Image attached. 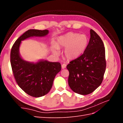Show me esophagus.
I'll return each instance as SVG.
<instances>
[{
	"mask_svg": "<svg viewBox=\"0 0 123 123\" xmlns=\"http://www.w3.org/2000/svg\"><path fill=\"white\" fill-rule=\"evenodd\" d=\"M66 66H67L66 64H63L62 65V69H65V68H66Z\"/></svg>",
	"mask_w": 123,
	"mask_h": 123,
	"instance_id": "1",
	"label": "esophagus"
}]
</instances>
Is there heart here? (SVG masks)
Instances as JSON below:
<instances>
[{
    "instance_id": "obj_1",
    "label": "heart",
    "mask_w": 123,
    "mask_h": 123,
    "mask_svg": "<svg viewBox=\"0 0 123 123\" xmlns=\"http://www.w3.org/2000/svg\"><path fill=\"white\" fill-rule=\"evenodd\" d=\"M57 46L65 48L64 55L69 59H74L82 54L88 44V38L85 34L69 32L60 36L58 39ZM53 51L55 54H59L58 48L53 46Z\"/></svg>"
}]
</instances>
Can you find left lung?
Listing matches in <instances>:
<instances>
[{"mask_svg":"<svg viewBox=\"0 0 123 123\" xmlns=\"http://www.w3.org/2000/svg\"><path fill=\"white\" fill-rule=\"evenodd\" d=\"M106 67L105 49L102 40L90 30V38L82 55L67 66L68 84L74 92L87 95L102 84Z\"/></svg>","mask_w":123,"mask_h":123,"instance_id":"obj_1","label":"left lung"}]
</instances>
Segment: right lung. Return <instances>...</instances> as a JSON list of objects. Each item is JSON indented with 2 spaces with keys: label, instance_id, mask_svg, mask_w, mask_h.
<instances>
[{
  "label": "right lung",
  "instance_id": "add662e5",
  "mask_svg": "<svg viewBox=\"0 0 123 123\" xmlns=\"http://www.w3.org/2000/svg\"><path fill=\"white\" fill-rule=\"evenodd\" d=\"M48 33L47 30H29L16 40L11 51V65L16 83L24 92L33 97H41L50 91L62 66L59 62L41 61L34 64L26 62L20 56L19 48L21 40L33 36H46Z\"/></svg>",
  "mask_w": 123,
  "mask_h": 123
}]
</instances>
